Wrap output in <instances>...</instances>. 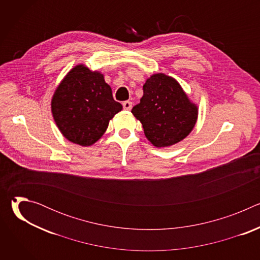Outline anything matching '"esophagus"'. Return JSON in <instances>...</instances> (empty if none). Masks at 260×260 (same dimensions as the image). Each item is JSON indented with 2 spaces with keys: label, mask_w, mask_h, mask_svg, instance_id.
Wrapping results in <instances>:
<instances>
[{
  "label": "esophagus",
  "mask_w": 260,
  "mask_h": 260,
  "mask_svg": "<svg viewBox=\"0 0 260 260\" xmlns=\"http://www.w3.org/2000/svg\"><path fill=\"white\" fill-rule=\"evenodd\" d=\"M122 106H123V109H124V110L129 111V110L132 109V107H133V104H132V102H129V101H125V102L122 103Z\"/></svg>",
  "instance_id": "obj_1"
}]
</instances>
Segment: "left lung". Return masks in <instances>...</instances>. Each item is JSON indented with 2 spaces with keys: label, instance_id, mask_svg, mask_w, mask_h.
<instances>
[{
  "label": "left lung",
  "instance_id": "1",
  "mask_svg": "<svg viewBox=\"0 0 260 260\" xmlns=\"http://www.w3.org/2000/svg\"><path fill=\"white\" fill-rule=\"evenodd\" d=\"M143 96L132 113L155 147L172 146L186 138L196 125L199 109L181 85L162 73L153 74L143 85Z\"/></svg>",
  "mask_w": 260,
  "mask_h": 260
}]
</instances>
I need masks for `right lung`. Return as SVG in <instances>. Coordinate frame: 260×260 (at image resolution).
<instances>
[{"instance_id":"1","label":"right lung","mask_w":260,"mask_h":260,"mask_svg":"<svg viewBox=\"0 0 260 260\" xmlns=\"http://www.w3.org/2000/svg\"><path fill=\"white\" fill-rule=\"evenodd\" d=\"M122 110L100 72L84 64L74 67L57 86L51 112L64 138L81 146L94 144L105 134L109 121Z\"/></svg>"}]
</instances>
